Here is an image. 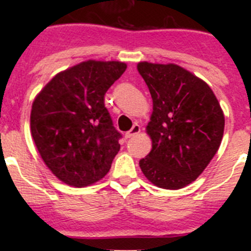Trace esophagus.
<instances>
[{"label":"esophagus","instance_id":"obj_1","mask_svg":"<svg viewBox=\"0 0 251 251\" xmlns=\"http://www.w3.org/2000/svg\"><path fill=\"white\" fill-rule=\"evenodd\" d=\"M139 132H141V127H139L138 124H133L132 129L128 130V132L126 133V138H130V137L133 136H137Z\"/></svg>","mask_w":251,"mask_h":251}]
</instances>
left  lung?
I'll return each instance as SVG.
<instances>
[{"instance_id": "obj_1", "label": "left lung", "mask_w": 251, "mask_h": 251, "mask_svg": "<svg viewBox=\"0 0 251 251\" xmlns=\"http://www.w3.org/2000/svg\"><path fill=\"white\" fill-rule=\"evenodd\" d=\"M153 100L152 150L139 161L150 182L178 190L203 172L221 145L225 117L211 88L176 64L137 65Z\"/></svg>"}]
</instances>
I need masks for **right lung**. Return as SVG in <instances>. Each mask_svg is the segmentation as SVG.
Returning <instances> with one entry per match:
<instances>
[{
  "label": "right lung",
  "instance_id": "add662e5",
  "mask_svg": "<svg viewBox=\"0 0 251 251\" xmlns=\"http://www.w3.org/2000/svg\"><path fill=\"white\" fill-rule=\"evenodd\" d=\"M126 69L121 61L88 60L60 72L36 95L32 139L49 170L66 185L85 187L109 172L122 136L104 95Z\"/></svg>",
  "mask_w": 251,
  "mask_h": 251
}]
</instances>
